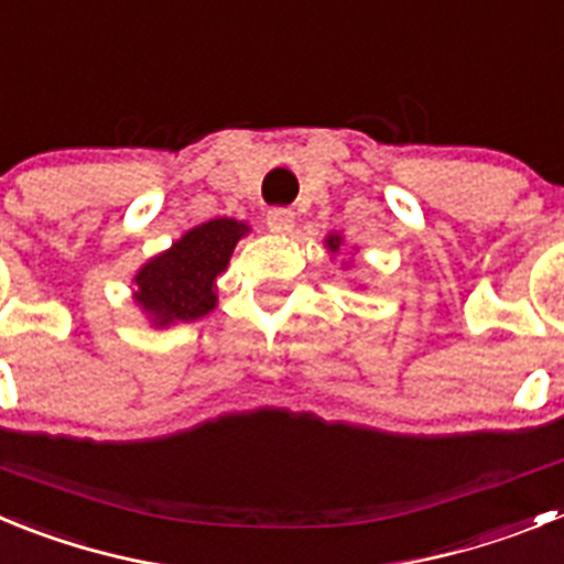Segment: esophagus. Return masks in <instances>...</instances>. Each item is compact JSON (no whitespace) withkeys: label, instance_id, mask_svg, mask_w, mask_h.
<instances>
[{"label":"esophagus","instance_id":"esophagus-1","mask_svg":"<svg viewBox=\"0 0 564 564\" xmlns=\"http://www.w3.org/2000/svg\"><path fill=\"white\" fill-rule=\"evenodd\" d=\"M268 228H271L273 234H291L293 223H296V217H293L291 208H271L265 217Z\"/></svg>","mask_w":564,"mask_h":564}]
</instances>
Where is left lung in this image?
Wrapping results in <instances>:
<instances>
[{
  "label": "left lung",
  "mask_w": 564,
  "mask_h": 564,
  "mask_svg": "<svg viewBox=\"0 0 564 564\" xmlns=\"http://www.w3.org/2000/svg\"><path fill=\"white\" fill-rule=\"evenodd\" d=\"M338 242H341V237H330V239H327V248H330V251L336 253L338 251Z\"/></svg>",
  "instance_id": "left-lung-1"
}]
</instances>
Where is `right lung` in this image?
<instances>
[{"label": "right lung", "instance_id": "right-lung-1", "mask_svg": "<svg viewBox=\"0 0 564 564\" xmlns=\"http://www.w3.org/2000/svg\"><path fill=\"white\" fill-rule=\"evenodd\" d=\"M246 231V223L228 217L208 220L183 234L166 253L149 259L134 276V299L154 325L194 322L217 305L214 279L226 271L234 246Z\"/></svg>", "mask_w": 564, "mask_h": 564}]
</instances>
